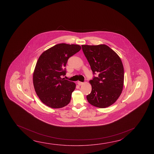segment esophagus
<instances>
[{"mask_svg": "<svg viewBox=\"0 0 154 154\" xmlns=\"http://www.w3.org/2000/svg\"><path fill=\"white\" fill-rule=\"evenodd\" d=\"M77 84H78V85L81 86L83 84V82H79V81H78V82H77Z\"/></svg>", "mask_w": 154, "mask_h": 154, "instance_id": "34e87169", "label": "esophagus"}]
</instances>
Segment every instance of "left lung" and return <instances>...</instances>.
Returning a JSON list of instances; mask_svg holds the SVG:
<instances>
[{
	"label": "left lung",
	"instance_id": "left-lung-1",
	"mask_svg": "<svg viewBox=\"0 0 154 154\" xmlns=\"http://www.w3.org/2000/svg\"><path fill=\"white\" fill-rule=\"evenodd\" d=\"M82 47L93 74L98 73V76L89 82L92 91L86 96L87 100L100 109L110 106L123 90L124 69L121 58L105 45H82Z\"/></svg>",
	"mask_w": 154,
	"mask_h": 154
}]
</instances>
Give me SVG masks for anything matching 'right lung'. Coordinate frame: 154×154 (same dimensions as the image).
<instances>
[{"instance_id":"obj_1","label":"right lung","mask_w":154,"mask_h":154,"mask_svg":"<svg viewBox=\"0 0 154 154\" xmlns=\"http://www.w3.org/2000/svg\"><path fill=\"white\" fill-rule=\"evenodd\" d=\"M81 49L79 45L60 43L40 56L33 72V85L36 94L45 105L60 109L70 103L76 84L61 76L66 75L69 58Z\"/></svg>"}]
</instances>
